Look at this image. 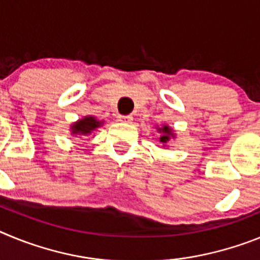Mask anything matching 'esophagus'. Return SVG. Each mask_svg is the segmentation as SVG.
Returning a JSON list of instances; mask_svg holds the SVG:
<instances>
[{
  "label": "esophagus",
  "mask_w": 260,
  "mask_h": 260,
  "mask_svg": "<svg viewBox=\"0 0 260 260\" xmlns=\"http://www.w3.org/2000/svg\"><path fill=\"white\" fill-rule=\"evenodd\" d=\"M117 119H118L119 122L130 123L133 121V117L128 116V114H118V116H117Z\"/></svg>",
  "instance_id": "1"
}]
</instances>
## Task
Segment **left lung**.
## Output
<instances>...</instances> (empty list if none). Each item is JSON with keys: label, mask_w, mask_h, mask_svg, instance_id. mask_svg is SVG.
I'll use <instances>...</instances> for the list:
<instances>
[{"label": "left lung", "mask_w": 260, "mask_h": 260, "mask_svg": "<svg viewBox=\"0 0 260 260\" xmlns=\"http://www.w3.org/2000/svg\"><path fill=\"white\" fill-rule=\"evenodd\" d=\"M156 130H157V133H160L158 141H160V143H162V147L167 146V143L171 141V139H174V138H176L174 130L172 127H169L168 125H162L161 127L156 126Z\"/></svg>", "instance_id": "obj_1"}]
</instances>
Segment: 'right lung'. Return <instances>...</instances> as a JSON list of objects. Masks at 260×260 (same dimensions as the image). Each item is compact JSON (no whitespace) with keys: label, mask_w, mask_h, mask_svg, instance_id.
Wrapping results in <instances>:
<instances>
[{"label":"right lung","mask_w":260,"mask_h":260,"mask_svg":"<svg viewBox=\"0 0 260 260\" xmlns=\"http://www.w3.org/2000/svg\"><path fill=\"white\" fill-rule=\"evenodd\" d=\"M104 121H99L93 116H86L83 118L78 119L77 122H73L70 126L71 135H80V137H87L91 135L96 128L103 126Z\"/></svg>","instance_id":"add662e5"}]
</instances>
